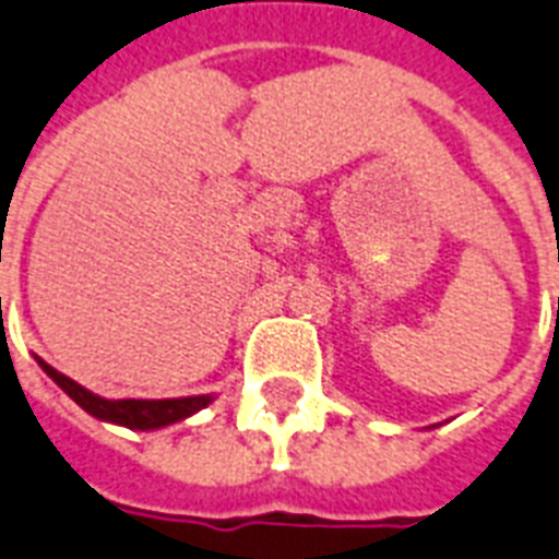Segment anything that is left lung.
<instances>
[{"label":"left lung","mask_w":559,"mask_h":559,"mask_svg":"<svg viewBox=\"0 0 559 559\" xmlns=\"http://www.w3.org/2000/svg\"><path fill=\"white\" fill-rule=\"evenodd\" d=\"M557 318H559V300H557Z\"/></svg>","instance_id":"obj_1"}]
</instances>
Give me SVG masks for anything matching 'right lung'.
<instances>
[{
	"label": "right lung",
	"mask_w": 559,
	"mask_h": 559,
	"mask_svg": "<svg viewBox=\"0 0 559 559\" xmlns=\"http://www.w3.org/2000/svg\"><path fill=\"white\" fill-rule=\"evenodd\" d=\"M37 361H40V358H37ZM40 367L86 411V414H93V417L98 419H110V423H119V426L140 428V431L171 426L177 419L189 417V414H194V411L203 408V405H210V396H183V400H102V396H95V393H90L78 382H72L69 376L58 373V370L46 365V361H40Z\"/></svg>",
	"instance_id": "right-lung-1"
}]
</instances>
